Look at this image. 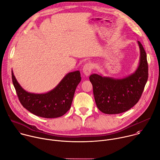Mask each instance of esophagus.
<instances>
[{
  "mask_svg": "<svg viewBox=\"0 0 160 160\" xmlns=\"http://www.w3.org/2000/svg\"><path fill=\"white\" fill-rule=\"evenodd\" d=\"M92 64L90 63H86L83 67V73L85 75V76H88L90 75V74L92 72Z\"/></svg>",
  "mask_w": 160,
  "mask_h": 160,
  "instance_id": "obj_1",
  "label": "esophagus"
}]
</instances>
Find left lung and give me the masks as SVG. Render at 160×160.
Instances as JSON below:
<instances>
[{
    "instance_id": "1",
    "label": "left lung",
    "mask_w": 160,
    "mask_h": 160,
    "mask_svg": "<svg viewBox=\"0 0 160 160\" xmlns=\"http://www.w3.org/2000/svg\"><path fill=\"white\" fill-rule=\"evenodd\" d=\"M140 59L135 72L123 78H115L92 74L89 80L98 109L108 115L125 112L135 105L141 98L148 78L147 55L138 41Z\"/></svg>"
}]
</instances>
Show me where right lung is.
<instances>
[{"instance_id":"obj_1","label":"right lung","mask_w":160,"mask_h":160,"mask_svg":"<svg viewBox=\"0 0 160 160\" xmlns=\"http://www.w3.org/2000/svg\"><path fill=\"white\" fill-rule=\"evenodd\" d=\"M12 80L21 104L30 112L45 118H58L70 109L76 88L81 81L80 73H68L49 92L34 94L24 90L12 70Z\"/></svg>"}]
</instances>
